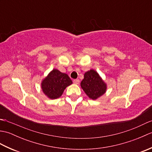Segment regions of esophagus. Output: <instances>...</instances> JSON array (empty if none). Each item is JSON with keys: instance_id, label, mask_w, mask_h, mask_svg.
Masks as SVG:
<instances>
[{"instance_id": "obj_1", "label": "esophagus", "mask_w": 152, "mask_h": 152, "mask_svg": "<svg viewBox=\"0 0 152 152\" xmlns=\"http://www.w3.org/2000/svg\"><path fill=\"white\" fill-rule=\"evenodd\" d=\"M73 82H74V83H75V84H79V83H80V80H78V79H76V80H73Z\"/></svg>"}]
</instances>
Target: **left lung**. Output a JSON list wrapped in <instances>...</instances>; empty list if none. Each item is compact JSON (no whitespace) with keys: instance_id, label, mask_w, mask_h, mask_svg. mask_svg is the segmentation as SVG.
<instances>
[{"instance_id":"8db88e82","label":"left lung","mask_w":152,"mask_h":152,"mask_svg":"<svg viewBox=\"0 0 152 152\" xmlns=\"http://www.w3.org/2000/svg\"><path fill=\"white\" fill-rule=\"evenodd\" d=\"M80 85L86 94L93 100L97 99L104 95L107 88L99 74L93 69L84 74V78Z\"/></svg>"}]
</instances>
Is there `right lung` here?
<instances>
[{
	"label": "right lung",
	"instance_id": "add662e5",
	"mask_svg": "<svg viewBox=\"0 0 152 152\" xmlns=\"http://www.w3.org/2000/svg\"><path fill=\"white\" fill-rule=\"evenodd\" d=\"M72 83V80L65 73L57 69H53L41 83L43 93L50 99L60 97L66 87Z\"/></svg>",
	"mask_w": 152,
	"mask_h": 152
}]
</instances>
